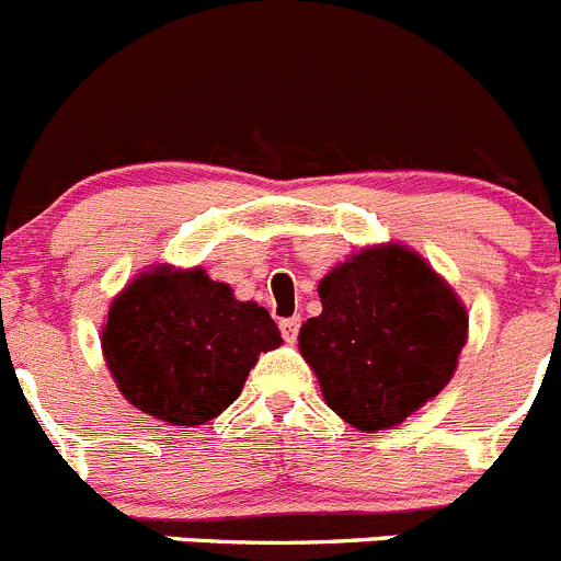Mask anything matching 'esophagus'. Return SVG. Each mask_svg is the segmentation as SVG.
<instances>
[{
	"mask_svg": "<svg viewBox=\"0 0 561 561\" xmlns=\"http://www.w3.org/2000/svg\"><path fill=\"white\" fill-rule=\"evenodd\" d=\"M279 329H282V336H285V342H296L298 329H301V318H285L279 323Z\"/></svg>",
	"mask_w": 561,
	"mask_h": 561,
	"instance_id": "esophagus-1",
	"label": "esophagus"
}]
</instances>
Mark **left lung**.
Segmentation results:
<instances>
[{
  "mask_svg": "<svg viewBox=\"0 0 561 561\" xmlns=\"http://www.w3.org/2000/svg\"><path fill=\"white\" fill-rule=\"evenodd\" d=\"M323 312L298 347L325 405L364 433L400 425L453 378L469 314L453 287L397 243L362 249L318 285Z\"/></svg>",
  "mask_w": 561,
  "mask_h": 561,
  "instance_id": "8db88e82",
  "label": "left lung"
}]
</instances>
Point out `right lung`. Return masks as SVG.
I'll use <instances>...</instances> for the list:
<instances>
[{"label":"right lung","mask_w":561,"mask_h":561,"mask_svg":"<svg viewBox=\"0 0 561 561\" xmlns=\"http://www.w3.org/2000/svg\"><path fill=\"white\" fill-rule=\"evenodd\" d=\"M282 345L268 309L238 301L203 268L156 265L112 301L101 331L125 400L170 425L194 427L238 400L257 356Z\"/></svg>","instance_id":"right-lung-1"}]
</instances>
